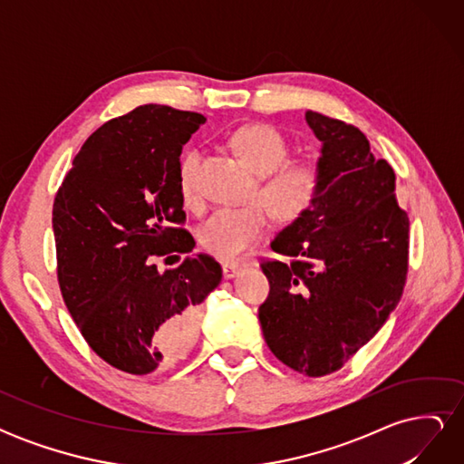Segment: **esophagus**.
<instances>
[{
    "label": "esophagus",
    "instance_id": "obj_1",
    "mask_svg": "<svg viewBox=\"0 0 464 464\" xmlns=\"http://www.w3.org/2000/svg\"><path fill=\"white\" fill-rule=\"evenodd\" d=\"M240 271H242V266L237 265V263H222V275L227 276V278L236 276Z\"/></svg>",
    "mask_w": 464,
    "mask_h": 464
}]
</instances>
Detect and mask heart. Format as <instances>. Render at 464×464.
Returning a JSON list of instances; mask_svg holds the SVG:
<instances>
[{
	"label": "heart",
	"instance_id": "obj_1",
	"mask_svg": "<svg viewBox=\"0 0 464 464\" xmlns=\"http://www.w3.org/2000/svg\"><path fill=\"white\" fill-rule=\"evenodd\" d=\"M232 147L257 174L249 203L220 208L199 230V244L207 254L222 261L240 257L271 228L273 213L285 222L307 215L325 189V168L319 160H288L290 143L273 125L256 123L237 130ZM203 150L189 147L178 164V186L186 207L201 213Z\"/></svg>",
	"mask_w": 464,
	"mask_h": 464
}]
</instances>
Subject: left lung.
Listing matches in <instances>:
<instances>
[{
    "label": "left lung",
    "mask_w": 464,
    "mask_h": 464,
    "mask_svg": "<svg viewBox=\"0 0 464 464\" xmlns=\"http://www.w3.org/2000/svg\"><path fill=\"white\" fill-rule=\"evenodd\" d=\"M305 120L323 143L325 189L310 213L271 242L290 261L261 259L269 296L259 321L271 353L294 372L341 370L383 327L409 273V215L395 172L356 125L317 111Z\"/></svg>",
    "instance_id": "obj_1"
}]
</instances>
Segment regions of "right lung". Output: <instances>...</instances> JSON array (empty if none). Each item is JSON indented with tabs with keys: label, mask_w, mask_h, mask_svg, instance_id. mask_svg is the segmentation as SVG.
I'll use <instances>...</instances> for the list:
<instances>
[{
	"label": "right lung",
	"mask_w": 464,
	"mask_h": 464,
	"mask_svg": "<svg viewBox=\"0 0 464 464\" xmlns=\"http://www.w3.org/2000/svg\"><path fill=\"white\" fill-rule=\"evenodd\" d=\"M205 121L160 104L110 120L81 147L55 193L63 302L87 344L125 373L164 370L184 356L198 341L199 304L222 278L207 254L164 273L154 263L195 247L178 164Z\"/></svg>",
	"instance_id": "right-lung-1"
}]
</instances>
